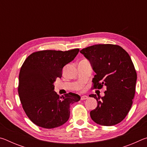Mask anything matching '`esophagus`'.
Listing matches in <instances>:
<instances>
[{"label": "esophagus", "instance_id": "obj_1", "mask_svg": "<svg viewBox=\"0 0 147 147\" xmlns=\"http://www.w3.org/2000/svg\"><path fill=\"white\" fill-rule=\"evenodd\" d=\"M88 98V96L87 95H82L81 96V100H86V99H87Z\"/></svg>", "mask_w": 147, "mask_h": 147}]
</instances>
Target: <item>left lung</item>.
I'll return each mask as SVG.
<instances>
[{"label": "left lung", "mask_w": 147, "mask_h": 147, "mask_svg": "<svg viewBox=\"0 0 147 147\" xmlns=\"http://www.w3.org/2000/svg\"><path fill=\"white\" fill-rule=\"evenodd\" d=\"M80 52L96 73L93 89L106 86L102 97L89 95L98 103L91 111V118L100 125H115L127 115L135 95L137 73L130 56L121 47L111 44L94 45Z\"/></svg>", "instance_id": "obj_1"}]
</instances>
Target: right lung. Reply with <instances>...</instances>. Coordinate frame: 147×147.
Listing matches in <instances>:
<instances>
[{"label":"right lung","instance_id":"1","mask_svg":"<svg viewBox=\"0 0 147 147\" xmlns=\"http://www.w3.org/2000/svg\"><path fill=\"white\" fill-rule=\"evenodd\" d=\"M79 51H41L31 54L23 63L18 93L24 112L37 126L54 128L63 125L69 119L71 104L80 100L77 94L59 96L54 91V82L61 77L63 67L73 60Z\"/></svg>","mask_w":147,"mask_h":147}]
</instances>
